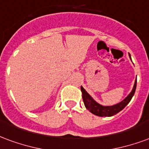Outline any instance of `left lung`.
<instances>
[{
    "label": "left lung",
    "instance_id": "left-lung-1",
    "mask_svg": "<svg viewBox=\"0 0 149 149\" xmlns=\"http://www.w3.org/2000/svg\"><path fill=\"white\" fill-rule=\"evenodd\" d=\"M129 55L131 58L130 54ZM136 87V78L132 91L128 94V96L121 102L117 103L115 105H112V106H103V105H101L97 102L90 94H88L86 91L82 86H81V91H82V99H83L84 105L89 111L94 113V115L99 116V117H112L121 111L130 103L132 97L134 95Z\"/></svg>",
    "mask_w": 149,
    "mask_h": 149
}]
</instances>
